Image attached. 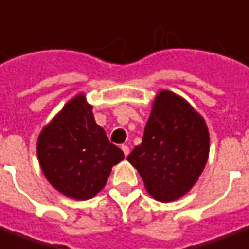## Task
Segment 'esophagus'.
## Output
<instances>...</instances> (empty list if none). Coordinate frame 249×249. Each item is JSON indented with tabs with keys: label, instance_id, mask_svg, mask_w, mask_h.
I'll return each instance as SVG.
<instances>
[{
	"label": "esophagus",
	"instance_id": "obj_1",
	"mask_svg": "<svg viewBox=\"0 0 249 249\" xmlns=\"http://www.w3.org/2000/svg\"><path fill=\"white\" fill-rule=\"evenodd\" d=\"M121 150L124 151V154L125 155H128L129 154V147L126 145H121Z\"/></svg>",
	"mask_w": 249,
	"mask_h": 249
}]
</instances>
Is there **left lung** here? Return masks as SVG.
<instances>
[{
    "mask_svg": "<svg viewBox=\"0 0 249 249\" xmlns=\"http://www.w3.org/2000/svg\"><path fill=\"white\" fill-rule=\"evenodd\" d=\"M208 157L209 130L204 119L181 96L160 91L142 143L128 155L146 191L160 202L183 197L198 180Z\"/></svg>",
    "mask_w": 249,
    "mask_h": 249,
    "instance_id": "obj_1",
    "label": "left lung"
}]
</instances>
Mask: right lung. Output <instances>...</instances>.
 Listing matches in <instances>:
<instances>
[{
    "mask_svg": "<svg viewBox=\"0 0 249 249\" xmlns=\"http://www.w3.org/2000/svg\"><path fill=\"white\" fill-rule=\"evenodd\" d=\"M41 171L53 188L74 200H89L103 189L111 168L125 158L95 123L83 94L64 106L37 138Z\"/></svg>",
    "mask_w": 249,
    "mask_h": 249,
    "instance_id": "1",
    "label": "right lung"
}]
</instances>
